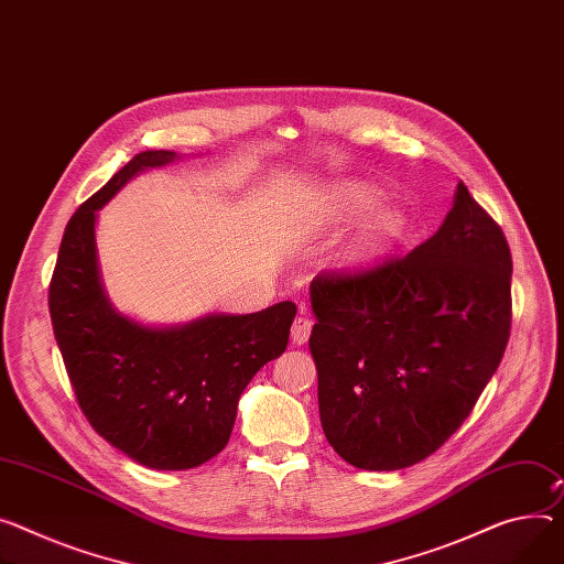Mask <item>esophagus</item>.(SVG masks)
Returning <instances> with one entry per match:
<instances>
[{"label": "esophagus", "instance_id": "esophagus-1", "mask_svg": "<svg viewBox=\"0 0 564 564\" xmlns=\"http://www.w3.org/2000/svg\"><path fill=\"white\" fill-rule=\"evenodd\" d=\"M312 321L305 316V312H300V316L293 321V325H291V340L295 343V345H302V343H307L310 340V336H312Z\"/></svg>", "mask_w": 564, "mask_h": 564}]
</instances>
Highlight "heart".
Returning <instances> with one entry per match:
<instances>
[{
	"label": "heart",
	"instance_id": "1",
	"mask_svg": "<svg viewBox=\"0 0 564 564\" xmlns=\"http://www.w3.org/2000/svg\"><path fill=\"white\" fill-rule=\"evenodd\" d=\"M379 203L381 192L357 181L336 183L327 187L321 198V214L327 228L350 226L376 209L375 213L371 210L373 214L368 216L352 243V259L359 264L375 262V259L391 252L406 232V216L393 205L377 209Z\"/></svg>",
	"mask_w": 564,
	"mask_h": 564
}]
</instances>
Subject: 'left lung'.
<instances>
[{"mask_svg":"<svg viewBox=\"0 0 564 564\" xmlns=\"http://www.w3.org/2000/svg\"><path fill=\"white\" fill-rule=\"evenodd\" d=\"M510 273L501 228L458 183L438 232L409 254L314 278L321 424L343 460L391 471L445 445L503 357Z\"/></svg>","mask_w":564,"mask_h":564,"instance_id":"1","label":"left lung"}]
</instances>
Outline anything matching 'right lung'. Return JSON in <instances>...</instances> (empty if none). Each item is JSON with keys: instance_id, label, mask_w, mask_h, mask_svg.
Here are the masks:
<instances>
[{"instance_id": "right-lung-1", "label": "right lung", "mask_w": 564, "mask_h": 564, "mask_svg": "<svg viewBox=\"0 0 564 564\" xmlns=\"http://www.w3.org/2000/svg\"><path fill=\"white\" fill-rule=\"evenodd\" d=\"M178 158L138 153L85 200L65 228L50 284L54 336L80 411L112 447L151 469H192L228 445L243 388L286 350L295 318L289 300L169 327L112 307L99 273L97 212L138 173Z\"/></svg>"}]
</instances>
